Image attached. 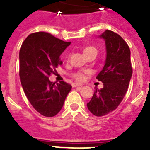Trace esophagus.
Returning a JSON list of instances; mask_svg holds the SVG:
<instances>
[{
	"mask_svg": "<svg viewBox=\"0 0 150 150\" xmlns=\"http://www.w3.org/2000/svg\"><path fill=\"white\" fill-rule=\"evenodd\" d=\"M83 84H80V83H73L72 86L73 87H77V86H82Z\"/></svg>",
	"mask_w": 150,
	"mask_h": 150,
	"instance_id": "obj_1",
	"label": "esophagus"
}]
</instances>
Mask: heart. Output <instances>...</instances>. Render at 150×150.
<instances>
[{
	"label": "heart",
	"instance_id": "b5f03b06",
	"mask_svg": "<svg viewBox=\"0 0 150 150\" xmlns=\"http://www.w3.org/2000/svg\"><path fill=\"white\" fill-rule=\"evenodd\" d=\"M92 51L97 52L96 49H95L94 46H86V47H85V48L83 49V54L85 55V54L88 53V52H92ZM74 76L75 79H77L78 81H83V80H84V79H85L84 74L82 72L76 73V74L74 75Z\"/></svg>",
	"mask_w": 150,
	"mask_h": 150
}]
</instances>
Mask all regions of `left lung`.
Listing matches in <instances>:
<instances>
[{"mask_svg": "<svg viewBox=\"0 0 150 150\" xmlns=\"http://www.w3.org/2000/svg\"><path fill=\"white\" fill-rule=\"evenodd\" d=\"M100 38L105 41L107 56L102 71L97 79L104 83L87 104L88 110L96 116H103L116 110L128 90L132 76L131 52L121 36L106 30Z\"/></svg>", "mask_w": 150, "mask_h": 150, "instance_id": "obj_1", "label": "left lung"}]
</instances>
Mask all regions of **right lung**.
Wrapping results in <instances>:
<instances>
[{
	"label": "right lung",
	"instance_id": "obj_1",
	"mask_svg": "<svg viewBox=\"0 0 150 150\" xmlns=\"http://www.w3.org/2000/svg\"><path fill=\"white\" fill-rule=\"evenodd\" d=\"M70 44L40 31L28 36L21 46L19 76L24 92L34 109L46 117L59 113L72 88L65 82L49 79L62 64L60 55Z\"/></svg>",
	"mask_w": 150,
	"mask_h": 150
}]
</instances>
